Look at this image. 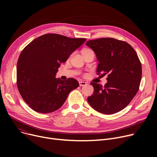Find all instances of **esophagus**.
Returning a JSON list of instances; mask_svg holds the SVG:
<instances>
[{
    "mask_svg": "<svg viewBox=\"0 0 157 157\" xmlns=\"http://www.w3.org/2000/svg\"><path fill=\"white\" fill-rule=\"evenodd\" d=\"M79 85H80L81 86H85V85H86V84H87L86 82H85V81H79Z\"/></svg>",
    "mask_w": 157,
    "mask_h": 157,
    "instance_id": "esophagus-1",
    "label": "esophagus"
}]
</instances>
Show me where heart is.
Returning a JSON list of instances; mask_svg holds the SVG:
<instances>
[{
	"label": "heart",
	"instance_id": "1",
	"mask_svg": "<svg viewBox=\"0 0 157 157\" xmlns=\"http://www.w3.org/2000/svg\"><path fill=\"white\" fill-rule=\"evenodd\" d=\"M88 49H85V50H88ZM85 50H84V51H85Z\"/></svg>",
	"mask_w": 157,
	"mask_h": 157
}]
</instances>
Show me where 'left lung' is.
Wrapping results in <instances>:
<instances>
[{
	"label": "left lung",
	"mask_w": 157,
	"mask_h": 157,
	"mask_svg": "<svg viewBox=\"0 0 157 157\" xmlns=\"http://www.w3.org/2000/svg\"><path fill=\"white\" fill-rule=\"evenodd\" d=\"M86 45L99 62L97 74H108L104 86L91 83L94 91L87 98L88 103L105 114L124 109L136 95L142 77L141 63L136 51L127 43L113 38L90 40Z\"/></svg>",
	"instance_id": "obj_1"
}]
</instances>
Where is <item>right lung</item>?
Wrapping results in <instances>:
<instances>
[{
    "label": "right lung",
    "mask_w": 157,
    "mask_h": 157,
    "mask_svg": "<svg viewBox=\"0 0 157 157\" xmlns=\"http://www.w3.org/2000/svg\"><path fill=\"white\" fill-rule=\"evenodd\" d=\"M85 38L48 34L33 40L21 52L16 67L17 86L33 110L49 113L59 109L72 90L79 86L74 78H56L60 64L83 44Z\"/></svg>",
    "instance_id": "obj_1"
}]
</instances>
